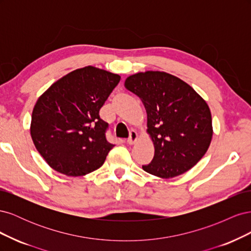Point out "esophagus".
Listing matches in <instances>:
<instances>
[{"label":"esophagus","instance_id":"1","mask_svg":"<svg viewBox=\"0 0 251 251\" xmlns=\"http://www.w3.org/2000/svg\"><path fill=\"white\" fill-rule=\"evenodd\" d=\"M138 139V134H137V132L136 131H134V130H132L131 132H130V137L127 138V143L128 144H133V143H135V141Z\"/></svg>","mask_w":251,"mask_h":251}]
</instances>
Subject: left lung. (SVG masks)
<instances>
[{"mask_svg": "<svg viewBox=\"0 0 251 251\" xmlns=\"http://www.w3.org/2000/svg\"><path fill=\"white\" fill-rule=\"evenodd\" d=\"M125 86L146 107L148 132L155 147L153 160L142 169L165 179L191 170L206 153L211 141L207 103L186 82L165 72L131 75Z\"/></svg>", "mask_w": 251, "mask_h": 251, "instance_id": "1", "label": "left lung"}]
</instances>
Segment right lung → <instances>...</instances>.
I'll list each match as a JSON object with an SVG mask.
<instances>
[{"instance_id": "add662e5", "label": "right lung", "mask_w": 251, "mask_h": 251, "mask_svg": "<svg viewBox=\"0 0 251 251\" xmlns=\"http://www.w3.org/2000/svg\"><path fill=\"white\" fill-rule=\"evenodd\" d=\"M120 76L95 67L74 70L36 101L30 133L36 150L53 170L67 176L87 175L103 164L115 144L100 116Z\"/></svg>"}]
</instances>
